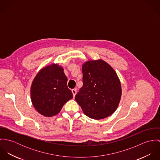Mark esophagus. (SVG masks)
<instances>
[{
  "label": "esophagus",
  "mask_w": 160,
  "mask_h": 160,
  "mask_svg": "<svg viewBox=\"0 0 160 160\" xmlns=\"http://www.w3.org/2000/svg\"><path fill=\"white\" fill-rule=\"evenodd\" d=\"M71 91H72V95H73V97H74L76 94L77 93V89H72Z\"/></svg>",
  "instance_id": "obj_1"
}]
</instances>
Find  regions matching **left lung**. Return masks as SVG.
Here are the masks:
<instances>
[{
    "label": "left lung",
    "mask_w": 160,
    "mask_h": 160,
    "mask_svg": "<svg viewBox=\"0 0 160 160\" xmlns=\"http://www.w3.org/2000/svg\"><path fill=\"white\" fill-rule=\"evenodd\" d=\"M82 87L75 100L83 112L94 119H101L116 111L121 96V86L114 71L105 62L92 60L82 67Z\"/></svg>",
    "instance_id": "1"
}]
</instances>
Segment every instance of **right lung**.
Segmentation results:
<instances>
[{"instance_id":"obj_1","label":"right lung","mask_w":160,"mask_h":160,"mask_svg":"<svg viewBox=\"0 0 160 160\" xmlns=\"http://www.w3.org/2000/svg\"><path fill=\"white\" fill-rule=\"evenodd\" d=\"M67 81L63 69L58 65L47 66L38 73L32 83L31 97L40 114L48 117L56 115L72 98Z\"/></svg>"}]
</instances>
